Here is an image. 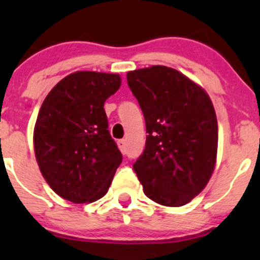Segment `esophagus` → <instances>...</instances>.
Segmentation results:
<instances>
[{
  "instance_id": "esophagus-1",
  "label": "esophagus",
  "mask_w": 260,
  "mask_h": 260,
  "mask_svg": "<svg viewBox=\"0 0 260 260\" xmlns=\"http://www.w3.org/2000/svg\"><path fill=\"white\" fill-rule=\"evenodd\" d=\"M118 147H119V149L122 151V153H125V140H119L118 141Z\"/></svg>"
}]
</instances>
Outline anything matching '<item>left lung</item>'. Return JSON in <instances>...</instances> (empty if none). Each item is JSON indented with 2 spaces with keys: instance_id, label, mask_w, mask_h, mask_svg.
Returning <instances> with one entry per match:
<instances>
[{
  "instance_id": "1",
  "label": "left lung",
  "mask_w": 260,
  "mask_h": 260,
  "mask_svg": "<svg viewBox=\"0 0 260 260\" xmlns=\"http://www.w3.org/2000/svg\"><path fill=\"white\" fill-rule=\"evenodd\" d=\"M146 120V147L133 164L154 203L182 206L204 190L216 162L217 120L201 86L172 68L153 65L127 74Z\"/></svg>"
}]
</instances>
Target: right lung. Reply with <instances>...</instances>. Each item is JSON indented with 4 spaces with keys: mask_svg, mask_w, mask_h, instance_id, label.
I'll return each mask as SVG.
<instances>
[{
    "mask_svg": "<svg viewBox=\"0 0 260 260\" xmlns=\"http://www.w3.org/2000/svg\"><path fill=\"white\" fill-rule=\"evenodd\" d=\"M119 86L118 74L77 72L60 80L41 106L34 129L36 161L65 200L93 203L108 192L123 157L103 107Z\"/></svg>",
    "mask_w": 260,
    "mask_h": 260,
    "instance_id": "1",
    "label": "right lung"
}]
</instances>
